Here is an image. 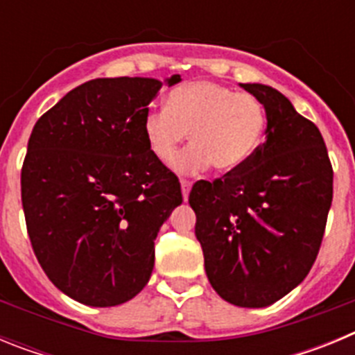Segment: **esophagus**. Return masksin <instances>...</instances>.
Segmentation results:
<instances>
[{
	"label": "esophagus",
	"instance_id": "esophagus-1",
	"mask_svg": "<svg viewBox=\"0 0 355 355\" xmlns=\"http://www.w3.org/2000/svg\"><path fill=\"white\" fill-rule=\"evenodd\" d=\"M190 188H192V183L190 181H181V192H183V199H188V193H190Z\"/></svg>",
	"mask_w": 355,
	"mask_h": 355
}]
</instances>
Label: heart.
Segmentation results:
<instances>
[{
	"label": "heart",
	"instance_id": "b5f03b06",
	"mask_svg": "<svg viewBox=\"0 0 355 355\" xmlns=\"http://www.w3.org/2000/svg\"><path fill=\"white\" fill-rule=\"evenodd\" d=\"M265 126V108L254 96L213 81H192L167 94L165 110L144 115L142 135L162 163L174 158L188 135L190 147L172 163L178 174H197L209 165L227 174L252 158Z\"/></svg>",
	"mask_w": 355,
	"mask_h": 355
}]
</instances>
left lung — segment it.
<instances>
[{"label":"left lung","instance_id":"obj_1","mask_svg":"<svg viewBox=\"0 0 355 355\" xmlns=\"http://www.w3.org/2000/svg\"><path fill=\"white\" fill-rule=\"evenodd\" d=\"M263 105L265 142L222 180L197 181L188 202L213 290L229 304L266 307L311 270L332 202L322 133L286 96L240 83Z\"/></svg>","mask_w":355,"mask_h":355}]
</instances>
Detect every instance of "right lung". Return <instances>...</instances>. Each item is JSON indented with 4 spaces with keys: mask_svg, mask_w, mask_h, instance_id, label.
Instances as JSON below:
<instances>
[{
    "mask_svg": "<svg viewBox=\"0 0 355 355\" xmlns=\"http://www.w3.org/2000/svg\"><path fill=\"white\" fill-rule=\"evenodd\" d=\"M180 81L90 80L33 126L21 172L28 234L49 281L76 302L119 306L153 274L156 234L183 196L142 121L163 85Z\"/></svg>",
    "mask_w": 355,
    "mask_h": 355,
    "instance_id": "1",
    "label": "right lung"
}]
</instances>
